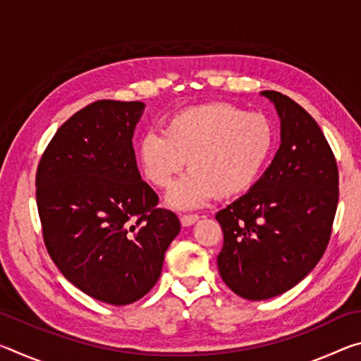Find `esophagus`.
I'll list each match as a JSON object with an SVG mask.
<instances>
[{
    "mask_svg": "<svg viewBox=\"0 0 361 361\" xmlns=\"http://www.w3.org/2000/svg\"><path fill=\"white\" fill-rule=\"evenodd\" d=\"M180 221H181L183 228H188V226H192V224L197 223L199 216L197 215H185V216L180 218Z\"/></svg>",
    "mask_w": 361,
    "mask_h": 361,
    "instance_id": "esophagus-1",
    "label": "esophagus"
}]
</instances>
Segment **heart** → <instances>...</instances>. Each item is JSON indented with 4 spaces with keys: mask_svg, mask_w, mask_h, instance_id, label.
Wrapping results in <instances>:
<instances>
[{
    "mask_svg": "<svg viewBox=\"0 0 361 361\" xmlns=\"http://www.w3.org/2000/svg\"><path fill=\"white\" fill-rule=\"evenodd\" d=\"M276 145L271 121L213 102L181 109L166 121L162 135L149 132L137 146L143 173L167 188L185 167L189 172L167 192V204L189 210L212 197L232 199L255 186Z\"/></svg>",
    "mask_w": 361,
    "mask_h": 361,
    "instance_id": "b5f03b06",
    "label": "heart"
}]
</instances>
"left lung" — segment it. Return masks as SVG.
Wrapping results in <instances>:
<instances>
[{"label": "left lung", "instance_id": "1", "mask_svg": "<svg viewBox=\"0 0 361 361\" xmlns=\"http://www.w3.org/2000/svg\"><path fill=\"white\" fill-rule=\"evenodd\" d=\"M280 118V148L247 194L216 213L223 282L262 301L298 285L325 253L338 209L339 176L315 119L276 90H262Z\"/></svg>", "mask_w": 361, "mask_h": 361}]
</instances>
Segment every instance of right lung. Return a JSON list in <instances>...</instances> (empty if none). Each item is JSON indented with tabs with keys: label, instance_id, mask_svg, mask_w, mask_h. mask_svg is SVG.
I'll list each match as a JSON object with an SVG mask.
<instances>
[{
	"label": "right lung",
	"instance_id": "1",
	"mask_svg": "<svg viewBox=\"0 0 361 361\" xmlns=\"http://www.w3.org/2000/svg\"><path fill=\"white\" fill-rule=\"evenodd\" d=\"M142 102L100 100L60 127L36 172V202L52 261L76 288L111 305L143 298L180 232L138 172L132 138Z\"/></svg>",
	"mask_w": 361,
	"mask_h": 361
}]
</instances>
